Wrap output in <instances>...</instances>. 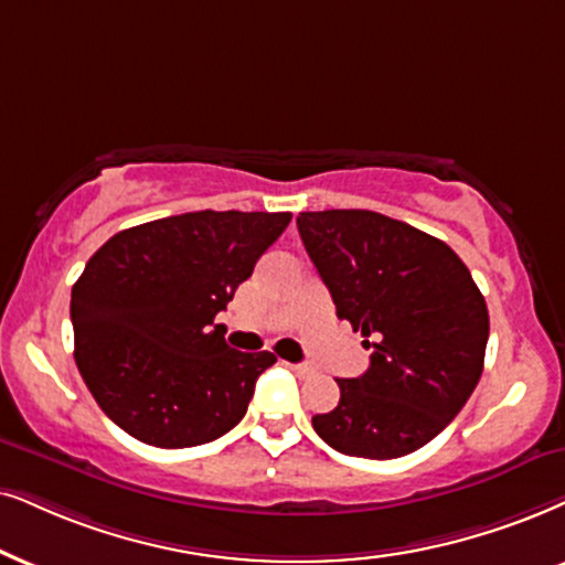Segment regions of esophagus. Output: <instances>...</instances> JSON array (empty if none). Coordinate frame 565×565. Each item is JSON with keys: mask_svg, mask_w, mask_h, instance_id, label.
Segmentation results:
<instances>
[{"mask_svg": "<svg viewBox=\"0 0 565 565\" xmlns=\"http://www.w3.org/2000/svg\"><path fill=\"white\" fill-rule=\"evenodd\" d=\"M287 367L291 370V373H297V375L310 373V365H291V362H287Z\"/></svg>", "mask_w": 565, "mask_h": 565, "instance_id": "34e87169", "label": "esophagus"}]
</instances>
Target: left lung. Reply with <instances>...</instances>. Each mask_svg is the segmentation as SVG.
Here are the masks:
<instances>
[{"label": "left lung", "mask_w": 565, "mask_h": 565, "mask_svg": "<svg viewBox=\"0 0 565 565\" xmlns=\"http://www.w3.org/2000/svg\"><path fill=\"white\" fill-rule=\"evenodd\" d=\"M299 237L335 316L365 335L367 373L335 381L312 427L339 454L398 459L446 427L480 383L490 318L446 242L375 211H305Z\"/></svg>", "instance_id": "obj_1"}]
</instances>
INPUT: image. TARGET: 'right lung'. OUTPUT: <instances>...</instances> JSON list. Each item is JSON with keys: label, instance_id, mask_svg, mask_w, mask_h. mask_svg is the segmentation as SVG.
I'll return each mask as SVG.
<instances>
[{"label": "right lung", "instance_id": "obj_1", "mask_svg": "<svg viewBox=\"0 0 565 565\" xmlns=\"http://www.w3.org/2000/svg\"><path fill=\"white\" fill-rule=\"evenodd\" d=\"M291 213L195 211L125 230L73 287L75 362L114 425L156 448L203 446L245 417L270 352L213 320Z\"/></svg>", "mask_w": 565, "mask_h": 565}]
</instances>
